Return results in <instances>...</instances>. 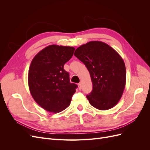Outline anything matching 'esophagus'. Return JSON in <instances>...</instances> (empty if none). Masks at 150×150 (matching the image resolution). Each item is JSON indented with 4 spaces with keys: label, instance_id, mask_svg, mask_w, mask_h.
<instances>
[{
    "label": "esophagus",
    "instance_id": "34e87169",
    "mask_svg": "<svg viewBox=\"0 0 150 150\" xmlns=\"http://www.w3.org/2000/svg\"><path fill=\"white\" fill-rule=\"evenodd\" d=\"M78 88H79V89H82V84H81V83H79V84H78Z\"/></svg>",
    "mask_w": 150,
    "mask_h": 150
}]
</instances>
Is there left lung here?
Returning a JSON list of instances; mask_svg holds the SVG:
<instances>
[{"mask_svg":"<svg viewBox=\"0 0 150 150\" xmlns=\"http://www.w3.org/2000/svg\"><path fill=\"white\" fill-rule=\"evenodd\" d=\"M74 56L88 69L93 90L86 96L99 110L114 107L121 99L126 85V67L122 57L108 44L91 41L77 48Z\"/></svg>","mask_w":150,"mask_h":150,"instance_id":"left-lung-1","label":"left lung"}]
</instances>
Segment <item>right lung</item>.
Masks as SVG:
<instances>
[{
    "mask_svg": "<svg viewBox=\"0 0 150 150\" xmlns=\"http://www.w3.org/2000/svg\"><path fill=\"white\" fill-rule=\"evenodd\" d=\"M73 47L50 45L32 60L28 73L30 94L39 105L57 113L69 106L78 86L70 83L65 63L73 56Z\"/></svg>",
    "mask_w": 150,
    "mask_h": 150,
    "instance_id": "1",
    "label": "right lung"
}]
</instances>
